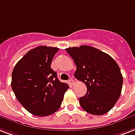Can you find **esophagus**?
I'll list each match as a JSON object with an SVG mask.
<instances>
[{
  "label": "esophagus",
  "instance_id": "34e87169",
  "mask_svg": "<svg viewBox=\"0 0 135 135\" xmlns=\"http://www.w3.org/2000/svg\"><path fill=\"white\" fill-rule=\"evenodd\" d=\"M69 84L70 86L72 87V86H74V81L73 79H70L69 81Z\"/></svg>",
  "mask_w": 135,
  "mask_h": 135
}]
</instances>
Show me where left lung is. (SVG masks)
Here are the masks:
<instances>
[{"label": "left lung", "instance_id": "1", "mask_svg": "<svg viewBox=\"0 0 135 135\" xmlns=\"http://www.w3.org/2000/svg\"><path fill=\"white\" fill-rule=\"evenodd\" d=\"M66 52L76 66L74 76L86 84L87 93L79 103L87 113L100 115L115 105L121 94L123 78L116 61L95 47H69Z\"/></svg>", "mask_w": 135, "mask_h": 135}]
</instances>
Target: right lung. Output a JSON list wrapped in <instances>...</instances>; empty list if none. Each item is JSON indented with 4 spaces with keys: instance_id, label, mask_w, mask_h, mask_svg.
Returning a JSON list of instances; mask_svg holds the SVG:
<instances>
[{
    "instance_id": "add662e5",
    "label": "right lung",
    "mask_w": 135,
    "mask_h": 135,
    "mask_svg": "<svg viewBox=\"0 0 135 135\" xmlns=\"http://www.w3.org/2000/svg\"><path fill=\"white\" fill-rule=\"evenodd\" d=\"M57 47L39 46L31 49L16 64L11 87L20 103L34 115L45 117L58 110L69 88L51 68Z\"/></svg>"
}]
</instances>
